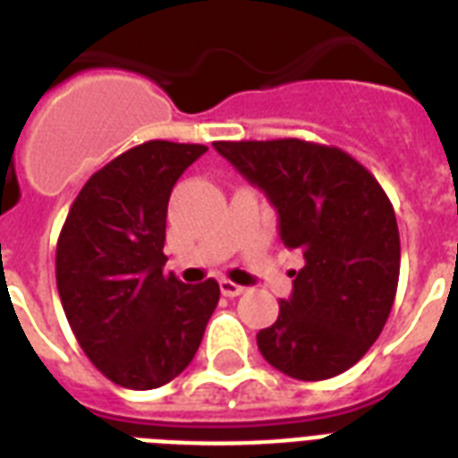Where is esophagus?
I'll return each mask as SVG.
<instances>
[{
    "mask_svg": "<svg viewBox=\"0 0 458 458\" xmlns=\"http://www.w3.org/2000/svg\"><path fill=\"white\" fill-rule=\"evenodd\" d=\"M221 293L225 294V297H240V294L244 293V287H240L237 283H233V280H221Z\"/></svg>",
    "mask_w": 458,
    "mask_h": 458,
    "instance_id": "34e87169",
    "label": "esophagus"
}]
</instances>
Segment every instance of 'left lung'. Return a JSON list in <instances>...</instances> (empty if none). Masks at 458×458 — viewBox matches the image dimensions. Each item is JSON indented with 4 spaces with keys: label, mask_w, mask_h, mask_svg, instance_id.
Segmentation results:
<instances>
[{
    "label": "left lung",
    "mask_w": 458,
    "mask_h": 458,
    "mask_svg": "<svg viewBox=\"0 0 458 458\" xmlns=\"http://www.w3.org/2000/svg\"><path fill=\"white\" fill-rule=\"evenodd\" d=\"M214 147L264 190L280 240L304 257L278 320L259 330V352L297 380L340 376L377 340L394 304L402 250L390 197L340 147L297 138Z\"/></svg>",
    "instance_id": "1"
}]
</instances>
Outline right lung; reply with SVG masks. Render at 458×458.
I'll return each mask as SVG.
<instances>
[{
  "label": "right lung",
  "instance_id": "add662e5",
  "mask_svg": "<svg viewBox=\"0 0 458 458\" xmlns=\"http://www.w3.org/2000/svg\"><path fill=\"white\" fill-rule=\"evenodd\" d=\"M208 147L149 140L92 173L56 242V287L85 356L111 383L154 390L199 349L221 290L165 276V211L175 180Z\"/></svg>",
  "mask_w": 458,
  "mask_h": 458
}]
</instances>
